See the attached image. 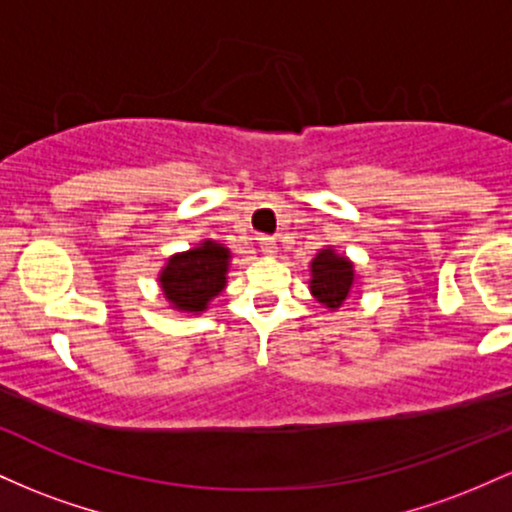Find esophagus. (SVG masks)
Segmentation results:
<instances>
[{
  "label": "esophagus",
  "mask_w": 512,
  "mask_h": 512,
  "mask_svg": "<svg viewBox=\"0 0 512 512\" xmlns=\"http://www.w3.org/2000/svg\"><path fill=\"white\" fill-rule=\"evenodd\" d=\"M260 252L267 257H274L276 255V240L267 238V236L260 238Z\"/></svg>",
  "instance_id": "esophagus-1"
}]
</instances>
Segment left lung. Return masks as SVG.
Wrapping results in <instances>:
<instances>
[{
    "label": "left lung",
    "instance_id": "obj_1",
    "mask_svg": "<svg viewBox=\"0 0 512 512\" xmlns=\"http://www.w3.org/2000/svg\"><path fill=\"white\" fill-rule=\"evenodd\" d=\"M308 284L315 301L334 313L349 301L361 279L356 276V264L349 257L339 255L332 245H325L310 262Z\"/></svg>",
    "mask_w": 512,
    "mask_h": 512
}]
</instances>
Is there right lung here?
<instances>
[{
	"label": "right lung",
	"mask_w": 512,
	"mask_h": 512,
	"mask_svg": "<svg viewBox=\"0 0 512 512\" xmlns=\"http://www.w3.org/2000/svg\"><path fill=\"white\" fill-rule=\"evenodd\" d=\"M231 250L216 240H199L195 248L170 255L158 272L161 296L170 310L185 315H202L219 293L226 289Z\"/></svg>",
	"instance_id": "right-lung-1"
}]
</instances>
